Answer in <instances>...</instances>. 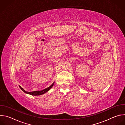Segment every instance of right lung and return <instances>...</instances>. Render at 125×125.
<instances>
[{
	"mask_svg": "<svg viewBox=\"0 0 125 125\" xmlns=\"http://www.w3.org/2000/svg\"><path fill=\"white\" fill-rule=\"evenodd\" d=\"M54 83H53L50 86H49L48 87L44 89V90H43L42 91H33V92H26L25 91L24 89L21 86L19 85V87H20V88L21 89V90L25 93L26 94H31V95H42V94H45V93H46L47 92H48L50 89L52 87V86L53 85V84H54Z\"/></svg>",
	"mask_w": 125,
	"mask_h": 125,
	"instance_id": "right-lung-1",
	"label": "right lung"
}]
</instances>
